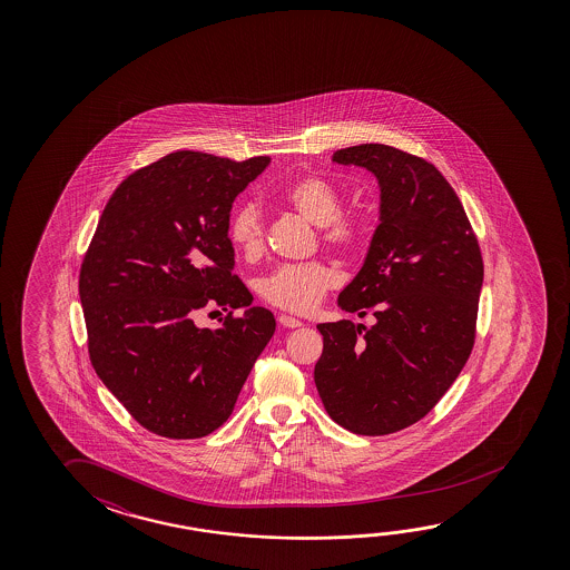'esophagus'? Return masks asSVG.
<instances>
[{
	"label": "esophagus",
	"instance_id": "esophagus-1",
	"mask_svg": "<svg viewBox=\"0 0 570 570\" xmlns=\"http://www.w3.org/2000/svg\"><path fill=\"white\" fill-rule=\"evenodd\" d=\"M278 322H281L284 327H299L302 326V322H299L298 317L286 316V314H282L278 316Z\"/></svg>",
	"mask_w": 570,
	"mask_h": 570
}]
</instances>
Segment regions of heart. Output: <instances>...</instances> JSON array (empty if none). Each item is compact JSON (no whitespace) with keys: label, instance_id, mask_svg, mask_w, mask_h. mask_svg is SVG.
<instances>
[{"label":"heart","instance_id":"heart-1","mask_svg":"<svg viewBox=\"0 0 570 570\" xmlns=\"http://www.w3.org/2000/svg\"><path fill=\"white\" fill-rule=\"evenodd\" d=\"M281 200L296 215L317 226L320 243L337 253L355 256L372 243V223L360 213H344L342 190L322 175L309 173L289 180L281 190ZM226 236L234 250L246 261H258L266 246V230L261 206L240 203L233 208L226 225ZM340 284V274L327 261L282 264L261 282L262 298L274 308L294 314H308L316 308L330 289Z\"/></svg>","mask_w":570,"mask_h":570}]
</instances>
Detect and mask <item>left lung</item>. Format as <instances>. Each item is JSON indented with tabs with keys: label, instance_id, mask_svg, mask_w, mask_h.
Segmentation results:
<instances>
[{
	"label": "left lung",
	"instance_id": "obj_1",
	"mask_svg": "<svg viewBox=\"0 0 570 570\" xmlns=\"http://www.w3.org/2000/svg\"><path fill=\"white\" fill-rule=\"evenodd\" d=\"M334 160L372 170L382 187V223L337 298L375 324H317L324 350L314 382L342 428L390 435L423 420L466 364L483 256L459 196L430 160L377 142L336 150Z\"/></svg>",
	"mask_w": 570,
	"mask_h": 570
}]
</instances>
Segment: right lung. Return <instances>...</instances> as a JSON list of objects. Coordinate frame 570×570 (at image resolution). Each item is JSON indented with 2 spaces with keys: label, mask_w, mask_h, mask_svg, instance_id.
Returning a JSON list of instances; mask_svg holds the SVG:
<instances>
[{
  "label": "right lung",
  "mask_w": 570,
  "mask_h": 570,
  "mask_svg": "<svg viewBox=\"0 0 570 570\" xmlns=\"http://www.w3.org/2000/svg\"><path fill=\"white\" fill-rule=\"evenodd\" d=\"M177 150L115 188L79 272L94 370L132 420L168 439H198L234 410L271 342V309L233 274L226 225L234 198L268 167ZM228 308L216 331L194 316Z\"/></svg>",
  "instance_id": "obj_1"
}]
</instances>
